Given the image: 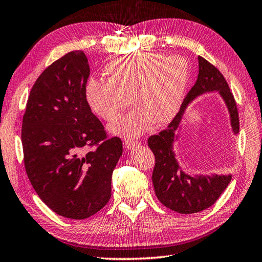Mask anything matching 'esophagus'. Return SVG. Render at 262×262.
I'll return each mask as SVG.
<instances>
[{"label": "esophagus", "instance_id": "obj_1", "mask_svg": "<svg viewBox=\"0 0 262 262\" xmlns=\"http://www.w3.org/2000/svg\"><path fill=\"white\" fill-rule=\"evenodd\" d=\"M140 141H133V140H127V141H124L123 142V146H124V148L126 149H128V150H129V149H133L134 147H136V146H140Z\"/></svg>", "mask_w": 262, "mask_h": 262}]
</instances>
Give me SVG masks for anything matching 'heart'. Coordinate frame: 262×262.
<instances>
[{
    "label": "heart",
    "instance_id": "heart-1",
    "mask_svg": "<svg viewBox=\"0 0 262 262\" xmlns=\"http://www.w3.org/2000/svg\"><path fill=\"white\" fill-rule=\"evenodd\" d=\"M189 63L184 57L144 52L116 57L105 68V80L90 79L84 94L94 114L114 122L132 99L139 110L111 127L124 138L139 136L156 123L171 120L180 108L189 80Z\"/></svg>",
    "mask_w": 262,
    "mask_h": 262
}]
</instances>
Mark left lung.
Segmentation results:
<instances>
[{"label":"left lung","instance_id":"8db88e82","mask_svg":"<svg viewBox=\"0 0 262 262\" xmlns=\"http://www.w3.org/2000/svg\"><path fill=\"white\" fill-rule=\"evenodd\" d=\"M199 72L196 84L186 94L181 110L164 130L148 139V146L155 155L152 184L159 201L170 210L182 214L201 212L213 205L231 182L227 176H190L181 169L172 151L173 141L178 139L177 132L186 106L206 92L218 91L225 101L231 116L234 134L239 133V115L236 103L230 87L221 71L204 58L198 57Z\"/></svg>","mask_w":262,"mask_h":262}]
</instances>
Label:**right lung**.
Instances as JSON below:
<instances>
[{
	"mask_svg": "<svg viewBox=\"0 0 262 262\" xmlns=\"http://www.w3.org/2000/svg\"><path fill=\"white\" fill-rule=\"evenodd\" d=\"M85 53H66L41 72L22 123L24 165L32 188L53 212L89 218L111 198L122 141L108 138L87 105Z\"/></svg>",
	"mask_w": 262,
	"mask_h": 262,
	"instance_id": "1",
	"label": "right lung"
}]
</instances>
